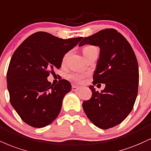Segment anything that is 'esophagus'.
Segmentation results:
<instances>
[{"label":"esophagus","mask_w":151,"mask_h":151,"mask_svg":"<svg viewBox=\"0 0 151 151\" xmlns=\"http://www.w3.org/2000/svg\"><path fill=\"white\" fill-rule=\"evenodd\" d=\"M80 88L81 87L77 86H72V91H76L80 89Z\"/></svg>","instance_id":"1"}]
</instances>
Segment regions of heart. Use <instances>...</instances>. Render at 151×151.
Returning a JSON list of instances; mask_svg holds the SVG:
<instances>
[{
    "instance_id": "b5f03b06",
    "label": "heart",
    "mask_w": 151,
    "mask_h": 151,
    "mask_svg": "<svg viewBox=\"0 0 151 151\" xmlns=\"http://www.w3.org/2000/svg\"><path fill=\"white\" fill-rule=\"evenodd\" d=\"M95 51H98V48H97V47H96L94 46H85L82 50L83 55L85 56V58H86L88 57V55H90L91 54L93 53V52H95ZM68 54H66V55H65V57H64V58H63V63H65V60H66L67 58H68ZM83 77H84V75H83V74H82L75 73V74H71L70 77L72 79H73V80L77 81V82H79V81H81V80H82Z\"/></svg>"
}]
</instances>
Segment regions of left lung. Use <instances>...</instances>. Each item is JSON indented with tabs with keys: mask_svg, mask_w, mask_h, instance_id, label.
<instances>
[{
	"mask_svg": "<svg viewBox=\"0 0 151 151\" xmlns=\"http://www.w3.org/2000/svg\"><path fill=\"white\" fill-rule=\"evenodd\" d=\"M86 44L99 47L93 84L105 87L99 93L91 85V98L83 101V109L95 126L107 129L120 124L133 109L139 86L137 60L127 40L114 29L85 37L79 46Z\"/></svg>",
	"mask_w": 151,
	"mask_h": 151,
	"instance_id": "obj_1",
	"label": "left lung"
}]
</instances>
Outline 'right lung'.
I'll return each mask as SVG.
<instances>
[{
    "label": "right lung",
    "mask_w": 151,
    "mask_h": 151,
    "mask_svg": "<svg viewBox=\"0 0 151 151\" xmlns=\"http://www.w3.org/2000/svg\"><path fill=\"white\" fill-rule=\"evenodd\" d=\"M82 39H63L39 32L16 49L7 72L8 90L12 106L27 124L44 127L59 115L72 86L65 79L51 84L47 77L50 71L60 68L65 54Z\"/></svg>",
    "instance_id": "add662e5"
}]
</instances>
